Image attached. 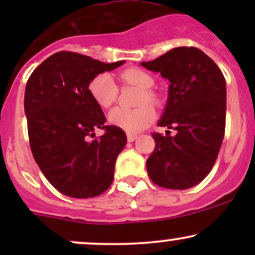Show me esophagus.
<instances>
[{
	"mask_svg": "<svg viewBox=\"0 0 255 255\" xmlns=\"http://www.w3.org/2000/svg\"><path fill=\"white\" fill-rule=\"evenodd\" d=\"M136 137H137V135H135V134H127V140H128V142L135 141Z\"/></svg>",
	"mask_w": 255,
	"mask_h": 255,
	"instance_id": "34e87169",
	"label": "esophagus"
}]
</instances>
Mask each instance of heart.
<instances>
[{"mask_svg":"<svg viewBox=\"0 0 255 255\" xmlns=\"http://www.w3.org/2000/svg\"><path fill=\"white\" fill-rule=\"evenodd\" d=\"M122 83L134 85L141 89V93L137 98V104H142L134 109L126 108H114L108 115V120L111 125L118 126L128 133H137L145 129L153 122L156 118L154 109L146 102L152 104L158 103L156 93L151 90L154 85V79L151 74L140 68H127L119 74ZM89 93L98 107L107 109L115 103L118 99V85L107 73H101L91 79L89 84Z\"/></svg>","mask_w":255,"mask_h":255,"instance_id":"obj_1","label":"heart"}]
</instances>
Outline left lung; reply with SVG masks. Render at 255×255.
I'll list each match as a JSON object with an SVG mask.
<instances>
[{
	"label": "left lung",
	"mask_w": 255,
	"mask_h": 255,
	"mask_svg": "<svg viewBox=\"0 0 255 255\" xmlns=\"http://www.w3.org/2000/svg\"><path fill=\"white\" fill-rule=\"evenodd\" d=\"M141 66L168 79V102L160 127L171 136L152 133L156 147L146 160L157 186L188 189L209 175L217 159L225 131L227 86L223 73L194 46L171 49Z\"/></svg>",
	"instance_id": "8db88e82"
}]
</instances>
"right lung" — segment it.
<instances>
[{
	"label": "right lung",
	"instance_id": "right-lung-1",
	"mask_svg": "<svg viewBox=\"0 0 255 255\" xmlns=\"http://www.w3.org/2000/svg\"><path fill=\"white\" fill-rule=\"evenodd\" d=\"M124 63L60 51L28 78L24 105L32 154L46 180L67 197H97L113 182L116 158L127 136L118 126H105L89 84ZM98 128L105 129L104 135L90 139Z\"/></svg>",
	"mask_w": 255,
	"mask_h": 255
}]
</instances>
